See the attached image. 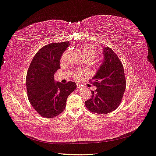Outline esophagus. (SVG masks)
<instances>
[{
    "mask_svg": "<svg viewBox=\"0 0 156 156\" xmlns=\"http://www.w3.org/2000/svg\"><path fill=\"white\" fill-rule=\"evenodd\" d=\"M77 88H81V85H80V84H78H78H77Z\"/></svg>",
    "mask_w": 156,
    "mask_h": 156,
    "instance_id": "34e87169",
    "label": "esophagus"
}]
</instances>
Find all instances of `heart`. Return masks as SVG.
<instances>
[{"instance_id": "obj_1", "label": "heart", "mask_w": 156, "mask_h": 156, "mask_svg": "<svg viewBox=\"0 0 156 156\" xmlns=\"http://www.w3.org/2000/svg\"><path fill=\"white\" fill-rule=\"evenodd\" d=\"M81 52L85 59H89L92 61L98 55L97 48L92 45L86 44L81 47ZM76 78H79L80 75L78 73L75 74Z\"/></svg>"}]
</instances>
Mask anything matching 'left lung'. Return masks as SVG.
I'll return each instance as SVG.
<instances>
[{
	"label": "left lung",
	"instance_id": "8db88e82",
	"mask_svg": "<svg viewBox=\"0 0 156 156\" xmlns=\"http://www.w3.org/2000/svg\"><path fill=\"white\" fill-rule=\"evenodd\" d=\"M102 51V63L92 78L97 89L91 91V99L85 101L89 111L99 114L109 113L118 107L126 84L123 66L118 55L109 47H103Z\"/></svg>",
	"mask_w": 156,
	"mask_h": 156
}]
</instances>
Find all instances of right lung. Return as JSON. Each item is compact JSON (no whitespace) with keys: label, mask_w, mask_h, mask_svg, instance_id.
I'll list each match as a JSON object with an SVG mask.
<instances>
[{"label":"right lung","mask_w":156,"mask_h":156,"mask_svg":"<svg viewBox=\"0 0 156 156\" xmlns=\"http://www.w3.org/2000/svg\"><path fill=\"white\" fill-rule=\"evenodd\" d=\"M70 42L48 44L37 52L29 66L26 78L28 99L41 116L51 118L65 109L68 97L76 88L73 81L56 82L54 75L60 67L61 56Z\"/></svg>","instance_id":"obj_1"}]
</instances>
